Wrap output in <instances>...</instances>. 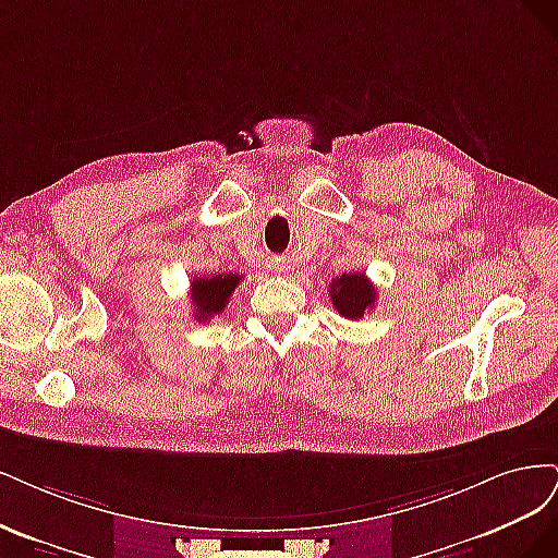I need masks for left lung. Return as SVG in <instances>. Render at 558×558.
<instances>
[{"mask_svg":"<svg viewBox=\"0 0 558 558\" xmlns=\"http://www.w3.org/2000/svg\"><path fill=\"white\" fill-rule=\"evenodd\" d=\"M329 294L333 301V308L348 319H362L366 311H373V305L377 301L375 284L362 271L343 274L331 280Z\"/></svg>","mask_w":558,"mask_h":558,"instance_id":"obj_1","label":"left lung"}]
</instances>
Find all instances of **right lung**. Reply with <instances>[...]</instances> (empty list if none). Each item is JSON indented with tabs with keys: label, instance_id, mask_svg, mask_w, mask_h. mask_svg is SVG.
Listing matches in <instances>:
<instances>
[{
	"label": "right lung",
	"instance_id": "obj_1",
	"mask_svg": "<svg viewBox=\"0 0 558 558\" xmlns=\"http://www.w3.org/2000/svg\"><path fill=\"white\" fill-rule=\"evenodd\" d=\"M243 276L227 274V276H210V278H194L192 280V305H194V319L208 322L210 317L220 315L225 305L229 303V296L236 290Z\"/></svg>",
	"mask_w": 558,
	"mask_h": 558
}]
</instances>
